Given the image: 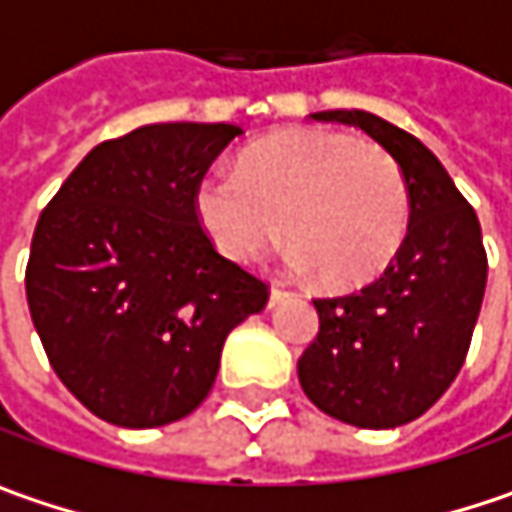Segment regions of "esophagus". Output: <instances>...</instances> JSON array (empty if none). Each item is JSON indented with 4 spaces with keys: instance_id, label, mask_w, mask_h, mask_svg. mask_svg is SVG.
Masks as SVG:
<instances>
[{
    "instance_id": "esophagus-1",
    "label": "esophagus",
    "mask_w": 512,
    "mask_h": 512,
    "mask_svg": "<svg viewBox=\"0 0 512 512\" xmlns=\"http://www.w3.org/2000/svg\"><path fill=\"white\" fill-rule=\"evenodd\" d=\"M285 297H288V291H282V288H271V297H268V306H271V309H274V306H279V303H282V300H285Z\"/></svg>"
}]
</instances>
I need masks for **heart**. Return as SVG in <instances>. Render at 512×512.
<instances>
[{"label":"heart","instance_id":"heart-1","mask_svg":"<svg viewBox=\"0 0 512 512\" xmlns=\"http://www.w3.org/2000/svg\"><path fill=\"white\" fill-rule=\"evenodd\" d=\"M195 212L224 259L250 262L285 230L291 271L349 291L390 268L408 236L411 198L379 145L291 128L250 145L236 171L203 174Z\"/></svg>","mask_w":512,"mask_h":512}]
</instances>
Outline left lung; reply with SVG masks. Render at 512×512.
I'll list each match as a JSON object with an SVG mask.
<instances>
[{"label": "left lung", "instance_id": "obj_1", "mask_svg": "<svg viewBox=\"0 0 512 512\" xmlns=\"http://www.w3.org/2000/svg\"><path fill=\"white\" fill-rule=\"evenodd\" d=\"M364 130L402 168L411 198L408 236L376 282L314 300L320 332L297 361L311 402L358 428L422 417L455 382L487 288L475 209L449 171L408 130L367 110L311 113Z\"/></svg>", "mask_w": 512, "mask_h": 512}]
</instances>
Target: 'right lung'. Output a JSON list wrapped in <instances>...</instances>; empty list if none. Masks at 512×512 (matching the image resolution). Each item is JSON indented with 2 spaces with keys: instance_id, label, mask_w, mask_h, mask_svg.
<instances>
[{
  "instance_id": "1",
  "label": "right lung",
  "mask_w": 512,
  "mask_h": 512,
  "mask_svg": "<svg viewBox=\"0 0 512 512\" xmlns=\"http://www.w3.org/2000/svg\"><path fill=\"white\" fill-rule=\"evenodd\" d=\"M244 130L168 122L95 145L43 209L25 294L34 329L81 405L122 428L189 417L227 335L268 285L203 233L195 186Z\"/></svg>"
}]
</instances>
